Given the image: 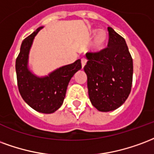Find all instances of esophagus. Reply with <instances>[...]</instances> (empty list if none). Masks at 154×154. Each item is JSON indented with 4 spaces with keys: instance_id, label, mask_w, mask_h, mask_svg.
I'll use <instances>...</instances> for the list:
<instances>
[{
    "instance_id": "esophagus-1",
    "label": "esophagus",
    "mask_w": 154,
    "mask_h": 154,
    "mask_svg": "<svg viewBox=\"0 0 154 154\" xmlns=\"http://www.w3.org/2000/svg\"><path fill=\"white\" fill-rule=\"evenodd\" d=\"M86 63H87V60L85 59V58H83L81 60V65H82V68H84L85 66V65H86Z\"/></svg>"
}]
</instances>
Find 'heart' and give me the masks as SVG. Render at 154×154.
Returning a JSON list of instances; mask_svg holds the SVG:
<instances>
[{
	"instance_id": "1",
	"label": "heart",
	"mask_w": 154,
	"mask_h": 154,
	"mask_svg": "<svg viewBox=\"0 0 154 154\" xmlns=\"http://www.w3.org/2000/svg\"><path fill=\"white\" fill-rule=\"evenodd\" d=\"M92 33L94 34V39L92 42L91 48L95 51H101L104 48L108 39V33L104 29H94L92 31Z\"/></svg>"
}]
</instances>
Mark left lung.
<instances>
[{
    "label": "left lung",
    "mask_w": 154,
    "mask_h": 154,
    "mask_svg": "<svg viewBox=\"0 0 154 154\" xmlns=\"http://www.w3.org/2000/svg\"><path fill=\"white\" fill-rule=\"evenodd\" d=\"M107 48L97 53H87L85 72L92 105L100 112L117 109L131 93L133 60L122 36L108 27Z\"/></svg>",
    "instance_id": "8db88e82"
}]
</instances>
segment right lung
<instances>
[{
    "mask_svg": "<svg viewBox=\"0 0 154 154\" xmlns=\"http://www.w3.org/2000/svg\"><path fill=\"white\" fill-rule=\"evenodd\" d=\"M43 27H39L22 42L15 62L18 88L23 101L37 112L46 114L55 112L65 99L70 79L81 69V60L61 66L48 75L39 77L29 66L30 49L35 36Z\"/></svg>",
    "mask_w": 154,
    "mask_h": 154,
    "instance_id": "add662e5",
    "label": "right lung"
}]
</instances>
